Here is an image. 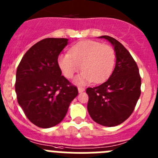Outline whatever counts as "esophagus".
Returning a JSON list of instances; mask_svg holds the SVG:
<instances>
[{"instance_id": "obj_1", "label": "esophagus", "mask_w": 158, "mask_h": 158, "mask_svg": "<svg viewBox=\"0 0 158 158\" xmlns=\"http://www.w3.org/2000/svg\"><path fill=\"white\" fill-rule=\"evenodd\" d=\"M78 90H79V93H82V92H83L85 90V88L82 87V86H79L78 87Z\"/></svg>"}]
</instances>
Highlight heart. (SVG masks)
Listing matches in <instances>:
<instances>
[{
	"instance_id": "b5f03b06",
	"label": "heart",
	"mask_w": 158,
	"mask_h": 158,
	"mask_svg": "<svg viewBox=\"0 0 158 158\" xmlns=\"http://www.w3.org/2000/svg\"><path fill=\"white\" fill-rule=\"evenodd\" d=\"M116 52L111 45L93 40L78 42L69 49V53L60 55L58 64L64 76L72 79L80 69L77 82L95 83L106 80L115 65Z\"/></svg>"
}]
</instances>
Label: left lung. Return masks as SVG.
Returning a JSON list of instances; mask_svg holds the SVG:
<instances>
[{
  "instance_id": "8db88e82",
  "label": "left lung",
  "mask_w": 158,
  "mask_h": 158,
  "mask_svg": "<svg viewBox=\"0 0 158 158\" xmlns=\"http://www.w3.org/2000/svg\"><path fill=\"white\" fill-rule=\"evenodd\" d=\"M113 44L116 66L108 80L95 87H88L87 109L94 121L114 127L133 113L141 94V76L135 60L127 49L112 37L101 36Z\"/></svg>"
}]
</instances>
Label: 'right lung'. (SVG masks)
<instances>
[{"mask_svg":"<svg viewBox=\"0 0 158 158\" xmlns=\"http://www.w3.org/2000/svg\"><path fill=\"white\" fill-rule=\"evenodd\" d=\"M67 44V38L42 39L28 49L17 68L18 103L28 120L42 128L61 122L79 94L77 87L61 76L58 64Z\"/></svg>","mask_w":158,"mask_h":158,"instance_id":"1","label":"right lung"}]
</instances>
